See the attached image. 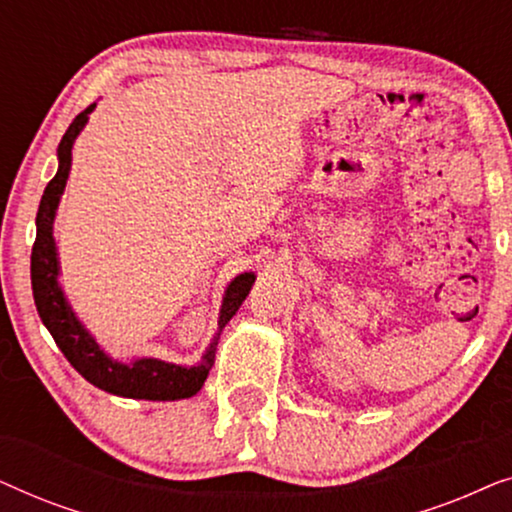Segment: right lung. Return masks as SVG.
<instances>
[{
    "label": "right lung",
    "instance_id": "obj_1",
    "mask_svg": "<svg viewBox=\"0 0 512 512\" xmlns=\"http://www.w3.org/2000/svg\"><path fill=\"white\" fill-rule=\"evenodd\" d=\"M97 104L93 102L74 118L58 146V172L48 181L44 195H41L37 212V240L32 247V293L34 305L48 333L53 335L55 345L67 356V361L76 368V373L86 377L93 387L107 391V394L123 398H139V401H181L198 394L205 384L209 370L214 366L216 340L235 312L240 310L244 298L249 296L251 286L256 282L254 272H242L223 291L219 328H216L212 342L195 366H179L153 356H139L132 361H118L104 352V347L95 340L86 324L76 317L69 300L60 284V261L58 247H55L53 223L58 214L62 193H65L69 170H72V149L76 137L86 128L88 116L93 114Z\"/></svg>",
    "mask_w": 512,
    "mask_h": 512
}]
</instances>
